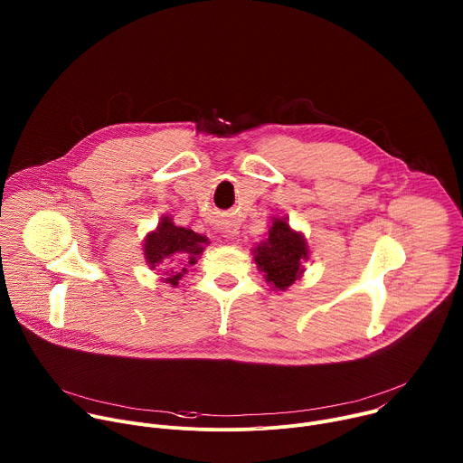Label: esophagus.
Instances as JSON below:
<instances>
[{
	"label": "esophagus",
	"instance_id": "esophagus-1",
	"mask_svg": "<svg viewBox=\"0 0 463 463\" xmlns=\"http://www.w3.org/2000/svg\"><path fill=\"white\" fill-rule=\"evenodd\" d=\"M220 232H222V236H223L225 240H231V238L236 234V227H234V225H222V227H220Z\"/></svg>",
	"mask_w": 463,
	"mask_h": 463
}]
</instances>
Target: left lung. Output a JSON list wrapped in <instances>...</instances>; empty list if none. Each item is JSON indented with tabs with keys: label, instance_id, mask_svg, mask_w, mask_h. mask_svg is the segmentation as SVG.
Here are the masks:
<instances>
[{
	"label": "left lung",
	"instance_id": "obj_1",
	"mask_svg": "<svg viewBox=\"0 0 463 463\" xmlns=\"http://www.w3.org/2000/svg\"><path fill=\"white\" fill-rule=\"evenodd\" d=\"M258 268L266 280L279 289L289 288L302 273L300 260L307 258V247L298 232H293L286 220H275L268 241L254 249Z\"/></svg>",
	"mask_w": 463,
	"mask_h": 463
}]
</instances>
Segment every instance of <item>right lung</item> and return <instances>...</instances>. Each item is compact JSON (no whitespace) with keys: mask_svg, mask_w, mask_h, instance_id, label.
<instances>
[{"mask_svg":"<svg viewBox=\"0 0 463 463\" xmlns=\"http://www.w3.org/2000/svg\"><path fill=\"white\" fill-rule=\"evenodd\" d=\"M205 243H207L205 236L195 234L194 231L184 229V227H177V225H174V222L168 216H165L161 220V223L157 225L156 232L148 234L146 243H145V254H146V261L150 263L152 269H156L159 263L166 266V261H170L172 266H177L174 269H179V266H183L184 261H188L192 266L197 254L203 252ZM170 271H172V268H170ZM184 271H186V268H183L179 273L170 275L165 280L170 286H177V282L181 280Z\"/></svg>","mask_w":463,"mask_h":463,"instance_id":"1","label":"right lung"}]
</instances>
